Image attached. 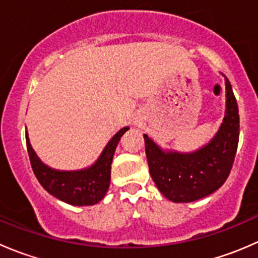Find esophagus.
Instances as JSON below:
<instances>
[{
  "mask_svg": "<svg viewBox=\"0 0 258 258\" xmlns=\"http://www.w3.org/2000/svg\"><path fill=\"white\" fill-rule=\"evenodd\" d=\"M136 124H139V122H137V123H136Z\"/></svg>",
  "mask_w": 258,
  "mask_h": 258,
  "instance_id": "obj_1",
  "label": "esophagus"
}]
</instances>
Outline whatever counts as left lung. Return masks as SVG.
<instances>
[{"label": "left lung", "mask_w": 258, "mask_h": 258, "mask_svg": "<svg viewBox=\"0 0 258 258\" xmlns=\"http://www.w3.org/2000/svg\"><path fill=\"white\" fill-rule=\"evenodd\" d=\"M225 117L209 144L192 152L163 150L144 135L150 175L161 194L176 204L201 200L220 188L232 168L240 137L237 101L227 77Z\"/></svg>", "instance_id": "left-lung-1"}]
</instances>
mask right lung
I'll list each match as a JSON object with an SVG mask.
<instances>
[{"label": "right lung", "instance_id": "right-lung-1", "mask_svg": "<svg viewBox=\"0 0 258 258\" xmlns=\"http://www.w3.org/2000/svg\"><path fill=\"white\" fill-rule=\"evenodd\" d=\"M130 130L123 127L107 142L100 157L90 167L75 171H62L45 165L36 155L26 132L31 166L41 186L56 199L72 206H92L105 197L111 181V163L114 150L122 135Z\"/></svg>", "mask_w": 258, "mask_h": 258}]
</instances>
